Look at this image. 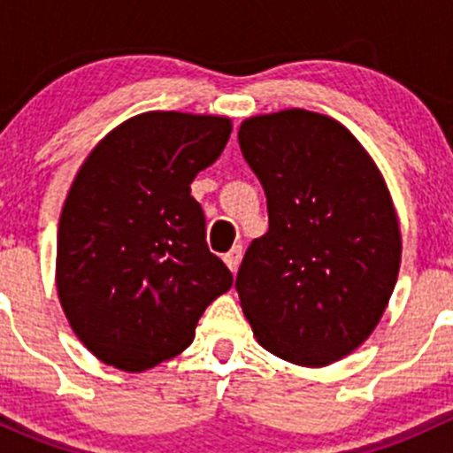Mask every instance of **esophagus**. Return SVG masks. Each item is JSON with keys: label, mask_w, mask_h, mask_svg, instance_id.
I'll list each match as a JSON object with an SVG mask.
<instances>
[{"label": "esophagus", "mask_w": 453, "mask_h": 453, "mask_svg": "<svg viewBox=\"0 0 453 453\" xmlns=\"http://www.w3.org/2000/svg\"><path fill=\"white\" fill-rule=\"evenodd\" d=\"M241 258H243V248H241V245H234V248H232L230 252H227L226 256H223V260H226L227 269H230L232 273H234L236 269H239Z\"/></svg>", "instance_id": "34e87169"}]
</instances>
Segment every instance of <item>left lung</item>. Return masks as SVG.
I'll use <instances>...</instances> for the list:
<instances>
[{
	"mask_svg": "<svg viewBox=\"0 0 453 453\" xmlns=\"http://www.w3.org/2000/svg\"><path fill=\"white\" fill-rule=\"evenodd\" d=\"M239 144L269 212L236 276L241 307L265 350L328 366L368 340L395 291L401 230L390 190L359 140L322 113L252 116Z\"/></svg>",
	"mask_w": 453,
	"mask_h": 453,
	"instance_id": "8db88e82",
	"label": "left lung"
}]
</instances>
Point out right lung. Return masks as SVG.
I'll return each mask as SVG.
<instances>
[{
    "mask_svg": "<svg viewBox=\"0 0 453 453\" xmlns=\"http://www.w3.org/2000/svg\"><path fill=\"white\" fill-rule=\"evenodd\" d=\"M230 134L226 116L138 113L76 173L58 221L57 291L72 331L107 366L142 372L180 355L232 287L190 195Z\"/></svg>",
    "mask_w": 453,
    "mask_h": 453,
    "instance_id": "add662e5",
    "label": "right lung"
}]
</instances>
